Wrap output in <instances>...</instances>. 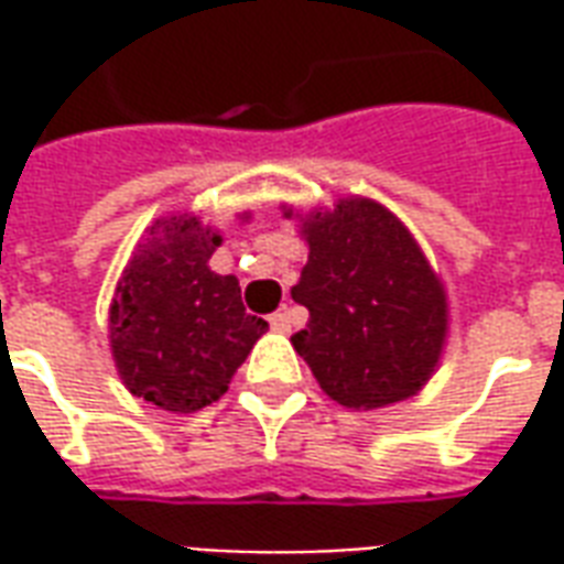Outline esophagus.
<instances>
[{
	"instance_id": "1",
	"label": "esophagus",
	"mask_w": 564,
	"mask_h": 564,
	"mask_svg": "<svg viewBox=\"0 0 564 564\" xmlns=\"http://www.w3.org/2000/svg\"><path fill=\"white\" fill-rule=\"evenodd\" d=\"M269 323H271V329L274 332H290L293 329V307H286L283 305L281 311H274V314H271L269 317Z\"/></svg>"
}]
</instances>
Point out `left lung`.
<instances>
[{"label":"left lung","instance_id":"left-lung-1","mask_svg":"<svg viewBox=\"0 0 564 564\" xmlns=\"http://www.w3.org/2000/svg\"><path fill=\"white\" fill-rule=\"evenodd\" d=\"M307 265L293 299L307 326L293 335L319 390L350 411L404 402L435 375L449 332L444 281L414 232L387 205L344 196L332 208L293 210Z\"/></svg>","mask_w":564,"mask_h":564}]
</instances>
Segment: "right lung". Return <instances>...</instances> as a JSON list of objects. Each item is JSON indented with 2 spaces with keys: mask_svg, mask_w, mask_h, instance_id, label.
<instances>
[{
  "mask_svg": "<svg viewBox=\"0 0 564 564\" xmlns=\"http://www.w3.org/2000/svg\"><path fill=\"white\" fill-rule=\"evenodd\" d=\"M220 245L214 226L177 210L144 229L117 281L108 307L117 375L160 411L193 414L217 402L269 329L247 314L238 278L210 271Z\"/></svg>",
  "mask_w": 564,
  "mask_h": 564,
  "instance_id": "right-lung-1",
  "label": "right lung"
}]
</instances>
